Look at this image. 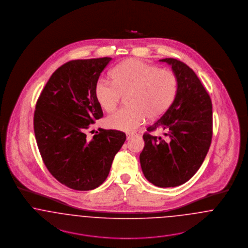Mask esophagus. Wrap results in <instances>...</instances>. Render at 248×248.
I'll return each mask as SVG.
<instances>
[{
  "mask_svg": "<svg viewBox=\"0 0 248 248\" xmlns=\"http://www.w3.org/2000/svg\"><path fill=\"white\" fill-rule=\"evenodd\" d=\"M134 135H135L134 133H129V134H127V135H126V138H127V140H130V139H131V138H132Z\"/></svg>",
  "mask_w": 248,
  "mask_h": 248,
  "instance_id": "obj_1",
  "label": "esophagus"
}]
</instances>
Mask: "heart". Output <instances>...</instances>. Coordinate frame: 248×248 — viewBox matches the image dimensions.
<instances>
[{
	"mask_svg": "<svg viewBox=\"0 0 248 248\" xmlns=\"http://www.w3.org/2000/svg\"><path fill=\"white\" fill-rule=\"evenodd\" d=\"M113 83L99 78L94 85V96L107 112L114 111L122 95H127V108L107 119L112 129L132 132L147 117L157 119L165 114L175 100L177 78L173 71L145 63L139 59L124 60L111 71Z\"/></svg>",
	"mask_w": 248,
	"mask_h": 248,
	"instance_id": "heart-1",
	"label": "heart"
}]
</instances>
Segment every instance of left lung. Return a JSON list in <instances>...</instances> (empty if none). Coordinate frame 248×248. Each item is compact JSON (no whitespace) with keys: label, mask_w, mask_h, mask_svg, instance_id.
<instances>
[{"label":"left lung","mask_w":248,"mask_h":248,"mask_svg":"<svg viewBox=\"0 0 248 248\" xmlns=\"http://www.w3.org/2000/svg\"><path fill=\"white\" fill-rule=\"evenodd\" d=\"M177 78L174 102L143 135L140 156L142 172L155 186L177 187L194 176L208 153L213 134L212 102L199 78L189 66L175 59H164ZM157 128L166 139L152 136Z\"/></svg>","instance_id":"8db88e82"}]
</instances>
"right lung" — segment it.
<instances>
[{
	"instance_id": "obj_1",
	"label": "right lung",
	"mask_w": 248,
	"mask_h": 248,
	"mask_svg": "<svg viewBox=\"0 0 248 248\" xmlns=\"http://www.w3.org/2000/svg\"><path fill=\"white\" fill-rule=\"evenodd\" d=\"M111 58L71 60L55 71L36 103L33 125L39 152L48 171L76 190L100 186L126 140L118 130L85 131L103 117L94 85Z\"/></svg>"
}]
</instances>
